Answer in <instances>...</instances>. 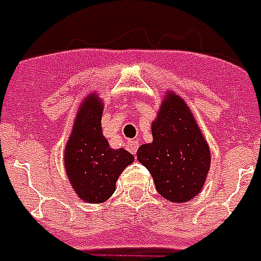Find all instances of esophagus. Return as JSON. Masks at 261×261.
I'll use <instances>...</instances> for the list:
<instances>
[{
	"label": "esophagus",
	"mask_w": 261,
	"mask_h": 261,
	"mask_svg": "<svg viewBox=\"0 0 261 261\" xmlns=\"http://www.w3.org/2000/svg\"><path fill=\"white\" fill-rule=\"evenodd\" d=\"M126 149H128L132 154H136V153H137V149H139V142L135 141V140H129V141L126 142Z\"/></svg>",
	"instance_id": "esophagus-1"
}]
</instances>
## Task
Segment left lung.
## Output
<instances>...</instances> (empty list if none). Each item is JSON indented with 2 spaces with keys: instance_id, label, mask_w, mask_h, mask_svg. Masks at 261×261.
Instances as JSON below:
<instances>
[{
  "instance_id": "obj_1",
  "label": "left lung",
  "mask_w": 261,
  "mask_h": 261,
  "mask_svg": "<svg viewBox=\"0 0 261 261\" xmlns=\"http://www.w3.org/2000/svg\"><path fill=\"white\" fill-rule=\"evenodd\" d=\"M153 142L137 158L153 177L165 199L184 203L199 194L210 170V148L189 106L169 91L152 122Z\"/></svg>"
}]
</instances>
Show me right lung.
<instances>
[{"mask_svg": "<svg viewBox=\"0 0 261 261\" xmlns=\"http://www.w3.org/2000/svg\"><path fill=\"white\" fill-rule=\"evenodd\" d=\"M103 101L91 93L80 106L64 149V168L72 189L88 203L106 202L117 178L135 161L125 149H112L103 136Z\"/></svg>", "mask_w": 261, "mask_h": 261, "instance_id": "right-lung-1", "label": "right lung"}]
</instances>
